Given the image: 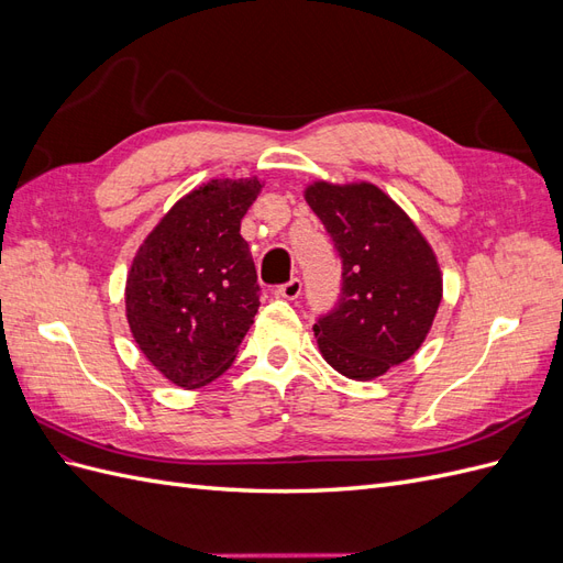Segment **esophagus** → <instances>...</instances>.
Wrapping results in <instances>:
<instances>
[{
	"mask_svg": "<svg viewBox=\"0 0 563 563\" xmlns=\"http://www.w3.org/2000/svg\"><path fill=\"white\" fill-rule=\"evenodd\" d=\"M300 291H302V282L298 277H294L291 282H286L284 286H279L277 291H275V296L286 298V300H296L300 296Z\"/></svg>",
	"mask_w": 563,
	"mask_h": 563,
	"instance_id": "34e87169",
	"label": "esophagus"
}]
</instances>
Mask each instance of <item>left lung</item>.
<instances>
[{
  "label": "left lung",
  "mask_w": 563,
  "mask_h": 563,
  "mask_svg": "<svg viewBox=\"0 0 563 563\" xmlns=\"http://www.w3.org/2000/svg\"><path fill=\"white\" fill-rule=\"evenodd\" d=\"M305 201L343 258V296L314 323L323 360L350 380H376L428 338L444 277L437 253L378 185L312 180Z\"/></svg>",
  "instance_id": "left-lung-1"
}]
</instances>
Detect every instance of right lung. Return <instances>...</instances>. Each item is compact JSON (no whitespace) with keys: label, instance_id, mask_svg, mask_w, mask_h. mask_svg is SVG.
<instances>
[{"label":"right lung","instance_id":"right-lung-1","mask_svg":"<svg viewBox=\"0 0 563 563\" xmlns=\"http://www.w3.org/2000/svg\"><path fill=\"white\" fill-rule=\"evenodd\" d=\"M258 178H213L168 209L133 255L126 321L166 380L195 389L225 373L258 312V275L240 234Z\"/></svg>","mask_w":563,"mask_h":563}]
</instances>
